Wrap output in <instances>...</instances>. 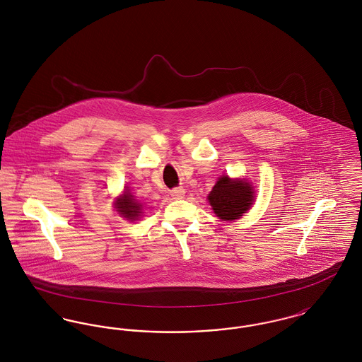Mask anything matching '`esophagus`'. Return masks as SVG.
Returning <instances> with one entry per match:
<instances>
[{
	"mask_svg": "<svg viewBox=\"0 0 362 362\" xmlns=\"http://www.w3.org/2000/svg\"><path fill=\"white\" fill-rule=\"evenodd\" d=\"M185 194H186V189H182V187L171 189V195H173L175 199H182V198H185Z\"/></svg>",
	"mask_w": 362,
	"mask_h": 362,
	"instance_id": "34e87169",
	"label": "esophagus"
}]
</instances>
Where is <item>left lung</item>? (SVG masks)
<instances>
[{"instance_id":"left-lung-1","label":"left lung","mask_w":362,"mask_h":362,"mask_svg":"<svg viewBox=\"0 0 362 362\" xmlns=\"http://www.w3.org/2000/svg\"><path fill=\"white\" fill-rule=\"evenodd\" d=\"M217 217L225 221L240 218L254 202V189L250 183L221 176L207 197Z\"/></svg>"}]
</instances>
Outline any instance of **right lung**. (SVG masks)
I'll return each mask as SVG.
<instances>
[{"label":"right lung","mask_w":362,"mask_h":362,"mask_svg":"<svg viewBox=\"0 0 362 362\" xmlns=\"http://www.w3.org/2000/svg\"><path fill=\"white\" fill-rule=\"evenodd\" d=\"M117 209L121 213L123 217L129 218V220H136L139 216V210H141V205L138 204L137 201L133 198V195L124 192V195L122 197L119 201H117Z\"/></svg>","instance_id":"add662e5"}]
</instances>
